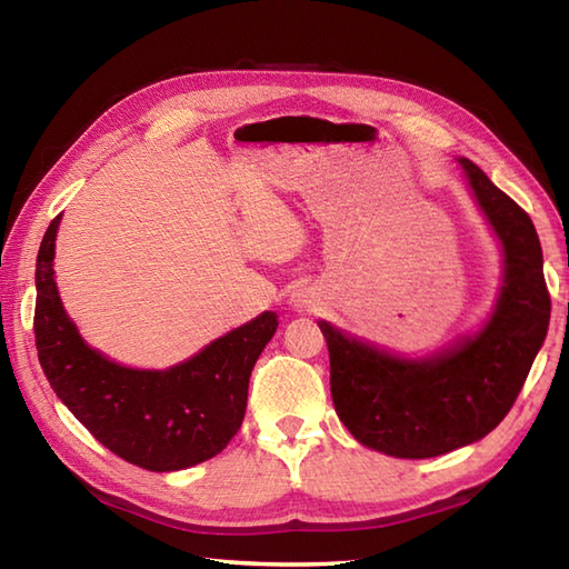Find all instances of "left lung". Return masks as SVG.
Returning <instances> with one entry per match:
<instances>
[{
  "label": "left lung",
  "mask_w": 569,
  "mask_h": 569,
  "mask_svg": "<svg viewBox=\"0 0 569 569\" xmlns=\"http://www.w3.org/2000/svg\"><path fill=\"white\" fill-rule=\"evenodd\" d=\"M459 163L506 257L487 328L440 357L408 361L318 322L337 416L361 445L391 457H438L489 435L516 403L548 335L550 293L533 222L479 166Z\"/></svg>",
  "instance_id": "left-lung-1"
}]
</instances>
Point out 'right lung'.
Here are the masks:
<instances>
[{"instance_id": "obj_1", "label": "right lung", "mask_w": 569, "mask_h": 569, "mask_svg": "<svg viewBox=\"0 0 569 569\" xmlns=\"http://www.w3.org/2000/svg\"><path fill=\"white\" fill-rule=\"evenodd\" d=\"M60 214L36 259L33 332L60 401L107 450L149 471H176L220 455L241 428L249 377L278 328L263 312L166 371L119 367L82 342L60 306L53 257Z\"/></svg>"}]
</instances>
